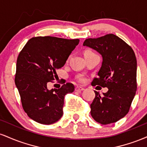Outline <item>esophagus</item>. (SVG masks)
I'll return each instance as SVG.
<instances>
[{
  "instance_id": "obj_1",
  "label": "esophagus",
  "mask_w": 147,
  "mask_h": 147,
  "mask_svg": "<svg viewBox=\"0 0 147 147\" xmlns=\"http://www.w3.org/2000/svg\"><path fill=\"white\" fill-rule=\"evenodd\" d=\"M84 90V88L80 87V86H77L75 88V91H77V92H82V91Z\"/></svg>"
}]
</instances>
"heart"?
Returning <instances> with one entry per match:
<instances>
[{"label": "heart", "instance_id": "1", "mask_svg": "<svg viewBox=\"0 0 147 147\" xmlns=\"http://www.w3.org/2000/svg\"><path fill=\"white\" fill-rule=\"evenodd\" d=\"M92 52V51H90V50H86V51H85L84 53H86V52ZM78 80H79V82H84V79L83 78V77H79Z\"/></svg>", "mask_w": 147, "mask_h": 147}]
</instances>
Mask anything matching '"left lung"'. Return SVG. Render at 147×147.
Here are the masks:
<instances>
[{"instance_id":"8db88e82","label":"left lung","mask_w":147,"mask_h":147,"mask_svg":"<svg viewBox=\"0 0 147 147\" xmlns=\"http://www.w3.org/2000/svg\"><path fill=\"white\" fill-rule=\"evenodd\" d=\"M84 46L102 55L103 61L98 77L92 86L108 88L101 96L95 90L90 114L97 122L109 124L117 122L129 113L137 90V61L131 47L120 38L109 34L96 38H87Z\"/></svg>"}]
</instances>
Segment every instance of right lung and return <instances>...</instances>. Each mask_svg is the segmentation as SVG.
<instances>
[{
  "instance_id": "obj_1",
  "label": "right lung",
  "mask_w": 147,
  "mask_h": 147,
  "mask_svg": "<svg viewBox=\"0 0 147 147\" xmlns=\"http://www.w3.org/2000/svg\"><path fill=\"white\" fill-rule=\"evenodd\" d=\"M79 39L54 36L33 37L20 52L16 61L15 84L23 110L28 117L42 124H51L63 115L64 97L75 90L71 83L48 90L47 84L58 77Z\"/></svg>"
}]
</instances>
